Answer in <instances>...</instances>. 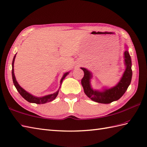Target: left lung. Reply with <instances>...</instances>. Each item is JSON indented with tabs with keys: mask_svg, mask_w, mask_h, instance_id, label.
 Wrapping results in <instances>:
<instances>
[{
	"mask_svg": "<svg viewBox=\"0 0 147 147\" xmlns=\"http://www.w3.org/2000/svg\"><path fill=\"white\" fill-rule=\"evenodd\" d=\"M124 54L126 70L123 77L116 86L109 89H105L102 92L92 89L90 85V79L92 77V73L86 69L81 67L84 72V76L82 80V85L83 87L84 92L93 101L101 104H110L119 99L126 92L131 81L132 69L131 59L128 51L126 50Z\"/></svg>",
	"mask_w": 147,
	"mask_h": 147,
	"instance_id": "left-lung-1",
	"label": "left lung"
}]
</instances>
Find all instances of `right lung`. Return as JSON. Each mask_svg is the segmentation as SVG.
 <instances>
[{
  "label": "right lung",
  "instance_id": "obj_1",
  "mask_svg": "<svg viewBox=\"0 0 147 147\" xmlns=\"http://www.w3.org/2000/svg\"><path fill=\"white\" fill-rule=\"evenodd\" d=\"M16 55H16H14L13 60H12V81H13L14 85L16 87V88L17 89L18 92L20 93V94L28 102H29L30 103H35V104H45V103L54 100L56 98V96H57L58 95L59 90L55 93H53V94L46 95L44 96H42V97H37V96H33L32 94H30V93L27 92L26 90H24L23 88H21V87L20 86V85H19L18 83L17 82L16 80V77L14 76V62ZM68 74H69V72H67V73L64 74V75L62 76V79L61 80V85L62 83V81H63V80L65 78V76H66Z\"/></svg>",
  "mask_w": 147,
  "mask_h": 147
}]
</instances>
